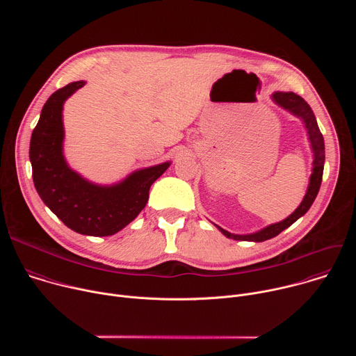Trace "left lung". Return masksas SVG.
<instances>
[{
	"label": "left lung",
	"instance_id": "1",
	"mask_svg": "<svg viewBox=\"0 0 356 356\" xmlns=\"http://www.w3.org/2000/svg\"><path fill=\"white\" fill-rule=\"evenodd\" d=\"M272 99L273 103L279 107H282L283 110L289 111L290 114H293L294 117L300 118L304 124V128L307 131V136H309V142H310V147L313 150V169H312V176L309 180V187L306 194H304L300 206L284 220L270 224L257 232L252 234H231L227 229L216 225L221 234H224L227 238L235 239V241H252V242H264L266 239L275 238L276 235H279L283 229L289 228L293 222H296L300 217H302L306 214L312 204L314 202L320 186H321V180H323V172H324V161H325V149H324V138L320 132L316 115L313 113V110L310 108V106L304 101L300 95L291 92V91H275L272 94Z\"/></svg>",
	"mask_w": 356,
	"mask_h": 356
}]
</instances>
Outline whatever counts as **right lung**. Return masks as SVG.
<instances>
[{"label": "right lung", "mask_w": 356, "mask_h": 356, "mask_svg": "<svg viewBox=\"0 0 356 356\" xmlns=\"http://www.w3.org/2000/svg\"><path fill=\"white\" fill-rule=\"evenodd\" d=\"M86 84L74 81L47 98L32 132L29 161L42 201L66 227L81 235H114L145 209L149 188L169 162L132 172L114 184H97L73 170L63 154L65 101Z\"/></svg>", "instance_id": "right-lung-1"}]
</instances>
